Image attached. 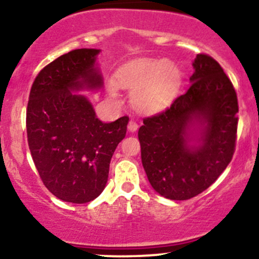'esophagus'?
Instances as JSON below:
<instances>
[{
    "instance_id": "obj_1",
    "label": "esophagus",
    "mask_w": 259,
    "mask_h": 259,
    "mask_svg": "<svg viewBox=\"0 0 259 259\" xmlns=\"http://www.w3.org/2000/svg\"><path fill=\"white\" fill-rule=\"evenodd\" d=\"M138 123H136L135 120H130L129 124H127V130H129L130 133H135L136 130H138Z\"/></svg>"
}]
</instances>
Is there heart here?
<instances>
[{
  "mask_svg": "<svg viewBox=\"0 0 259 259\" xmlns=\"http://www.w3.org/2000/svg\"><path fill=\"white\" fill-rule=\"evenodd\" d=\"M183 73L177 63L167 59L145 58L125 64L109 80L107 91L112 99L118 97V89L132 90L130 101L142 114L164 111L177 97Z\"/></svg>",
  "mask_w": 259,
  "mask_h": 259,
  "instance_id": "1",
  "label": "heart"
}]
</instances>
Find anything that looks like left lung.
Instances as JSON below:
<instances>
[{"mask_svg": "<svg viewBox=\"0 0 259 259\" xmlns=\"http://www.w3.org/2000/svg\"><path fill=\"white\" fill-rule=\"evenodd\" d=\"M191 86L139 129L141 160L154 191L184 201L208 189L235 151L237 96L215 59L197 55Z\"/></svg>", "mask_w": 259, "mask_h": 259, "instance_id": "8db88e82", "label": "left lung"}]
</instances>
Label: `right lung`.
Returning a JSON list of instances; mask_svg holds the SVG:
<instances>
[{"label": "right lung", "instance_id": "1", "mask_svg": "<svg viewBox=\"0 0 259 259\" xmlns=\"http://www.w3.org/2000/svg\"><path fill=\"white\" fill-rule=\"evenodd\" d=\"M100 52L79 49L55 59L37 74L29 95L31 157L44 185L64 202L86 203L100 196L129 123L127 117L102 123L88 97L74 94L102 88Z\"/></svg>", "mask_w": 259, "mask_h": 259}]
</instances>
